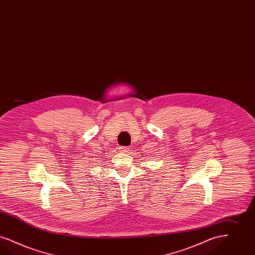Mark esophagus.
<instances>
[{
	"mask_svg": "<svg viewBox=\"0 0 255 255\" xmlns=\"http://www.w3.org/2000/svg\"><path fill=\"white\" fill-rule=\"evenodd\" d=\"M121 151H122L123 153H126V152L129 151V148H127V147H122V148H121Z\"/></svg>",
	"mask_w": 255,
	"mask_h": 255,
	"instance_id": "1",
	"label": "esophagus"
}]
</instances>
